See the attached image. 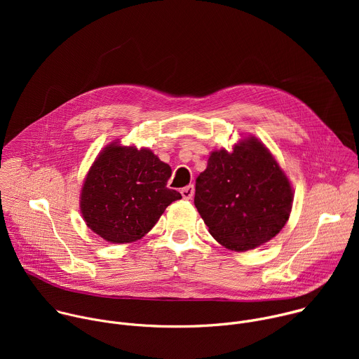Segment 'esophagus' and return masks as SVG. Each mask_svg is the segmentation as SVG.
Segmentation results:
<instances>
[{
	"label": "esophagus",
	"mask_w": 359,
	"mask_h": 359,
	"mask_svg": "<svg viewBox=\"0 0 359 359\" xmlns=\"http://www.w3.org/2000/svg\"><path fill=\"white\" fill-rule=\"evenodd\" d=\"M182 196H183V198L190 200V198L194 196V186H193V184H189V186L183 187V189H182Z\"/></svg>",
	"instance_id": "esophagus-1"
}]
</instances>
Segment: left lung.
<instances>
[{
  "label": "left lung",
  "mask_w": 359,
  "mask_h": 359,
  "mask_svg": "<svg viewBox=\"0 0 359 359\" xmlns=\"http://www.w3.org/2000/svg\"><path fill=\"white\" fill-rule=\"evenodd\" d=\"M294 191L271 151L247 136L231 151L213 150L196 179L194 206L209 233L229 250L247 251L285 226Z\"/></svg>",
  "instance_id": "left-lung-1"
}]
</instances>
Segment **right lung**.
<instances>
[{
  "label": "right lung",
  "mask_w": 359,
  "mask_h": 359,
  "mask_svg": "<svg viewBox=\"0 0 359 359\" xmlns=\"http://www.w3.org/2000/svg\"><path fill=\"white\" fill-rule=\"evenodd\" d=\"M172 169L146 147H104L81 190L79 208L86 226L104 240L125 244L140 240L182 194L166 187Z\"/></svg>",
  "instance_id": "obj_1"
}]
</instances>
